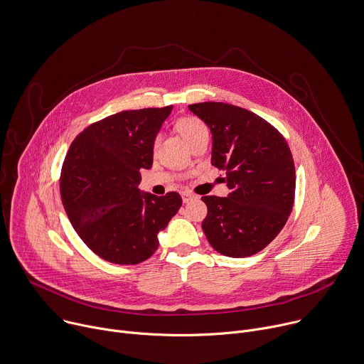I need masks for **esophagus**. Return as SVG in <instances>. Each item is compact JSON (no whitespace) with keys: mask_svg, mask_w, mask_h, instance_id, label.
I'll list each match as a JSON object with an SVG mask.
<instances>
[{"mask_svg":"<svg viewBox=\"0 0 364 364\" xmlns=\"http://www.w3.org/2000/svg\"><path fill=\"white\" fill-rule=\"evenodd\" d=\"M182 200H183V203H188V202H191L192 199H195L196 196L192 193V192H189V191H183L182 193Z\"/></svg>","mask_w":364,"mask_h":364,"instance_id":"obj_1","label":"esophagus"}]
</instances>
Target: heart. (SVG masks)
I'll list each match as a JSON object with an SVG mask.
<instances>
[{
	"mask_svg": "<svg viewBox=\"0 0 364 364\" xmlns=\"http://www.w3.org/2000/svg\"><path fill=\"white\" fill-rule=\"evenodd\" d=\"M176 127L179 130V133L182 134V137L188 141V144H191L198 136L208 133L206 126L203 124V122H200L196 117H183L176 123ZM154 146H158V139L155 140Z\"/></svg>",
	"mask_w": 364,
	"mask_h": 364,
	"instance_id": "heart-1",
	"label": "heart"
}]
</instances>
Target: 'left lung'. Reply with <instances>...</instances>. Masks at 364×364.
I'll return each mask as SVG.
<instances>
[{"mask_svg":"<svg viewBox=\"0 0 364 364\" xmlns=\"http://www.w3.org/2000/svg\"><path fill=\"white\" fill-rule=\"evenodd\" d=\"M212 133L210 164L227 171V198L202 196V223L210 247L245 258L264 250L284 228L296 193V168L282 134L267 120L220 102L189 105Z\"/></svg>","mask_w":364,"mask_h":364,"instance_id":"8db88e82","label":"left lung"}]
</instances>
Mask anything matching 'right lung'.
<instances>
[{
  "mask_svg": "<svg viewBox=\"0 0 364 364\" xmlns=\"http://www.w3.org/2000/svg\"><path fill=\"white\" fill-rule=\"evenodd\" d=\"M171 112L172 106L112 114L85 129L67 152L60 179L65 213L82 241L109 262L151 258L182 205L178 192L156 196L137 188Z\"/></svg>",
  "mask_w": 364,
  "mask_h": 364,
  "instance_id": "right-lung-1",
  "label": "right lung"
}]
</instances>
